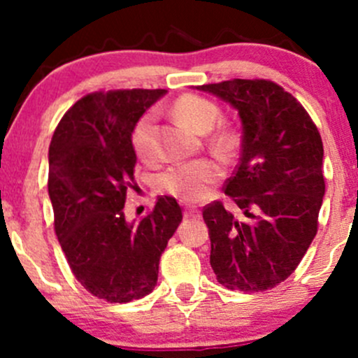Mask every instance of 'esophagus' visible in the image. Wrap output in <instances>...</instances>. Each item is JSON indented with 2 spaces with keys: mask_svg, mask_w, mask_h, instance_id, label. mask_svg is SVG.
<instances>
[{
  "mask_svg": "<svg viewBox=\"0 0 358 358\" xmlns=\"http://www.w3.org/2000/svg\"><path fill=\"white\" fill-rule=\"evenodd\" d=\"M185 216H187V218H190V216H192V218H196V216H199V209H197V208L185 209Z\"/></svg>",
  "mask_w": 358,
  "mask_h": 358,
  "instance_id": "esophagus-1",
  "label": "esophagus"
}]
</instances>
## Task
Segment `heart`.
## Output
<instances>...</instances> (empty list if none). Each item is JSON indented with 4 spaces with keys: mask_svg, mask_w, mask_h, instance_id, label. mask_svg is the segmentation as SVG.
Returning <instances> with one entry per match:
<instances>
[{
    "mask_svg": "<svg viewBox=\"0 0 358 358\" xmlns=\"http://www.w3.org/2000/svg\"><path fill=\"white\" fill-rule=\"evenodd\" d=\"M176 117L196 133L211 131L220 117V109L208 99L197 95H183L173 106ZM229 133H220L213 143L218 149L229 145ZM131 145L135 154L143 161H150L156 154V115L143 114L135 122L131 131ZM223 171L218 162L211 159H197L187 164L169 168L161 175L162 190L183 202H199L208 196L209 187L222 178Z\"/></svg>",
    "mask_w": 358,
    "mask_h": 358,
    "instance_id": "obj_1",
    "label": "heart"
}]
</instances>
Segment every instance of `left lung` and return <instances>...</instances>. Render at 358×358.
Returning <instances> with one entry per match:
<instances>
[{"label":"left lung","instance_id":"8db88e82","mask_svg":"<svg viewBox=\"0 0 358 358\" xmlns=\"http://www.w3.org/2000/svg\"><path fill=\"white\" fill-rule=\"evenodd\" d=\"M237 110L243 152L225 194L244 218L220 201L202 211L216 279L229 289L258 292L287 279L317 234L326 183L320 133L301 103L265 79L197 86Z\"/></svg>","mask_w":358,"mask_h":358}]
</instances>
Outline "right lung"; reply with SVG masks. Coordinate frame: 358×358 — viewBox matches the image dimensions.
Masks as SVG:
<instances>
[{"instance_id": "obj_1", "label": "right lung", "mask_w": 358, "mask_h": 358, "mask_svg": "<svg viewBox=\"0 0 358 358\" xmlns=\"http://www.w3.org/2000/svg\"><path fill=\"white\" fill-rule=\"evenodd\" d=\"M166 90H115L83 96L60 119L48 150L55 232L76 279L109 303L152 292L159 259L182 222L175 197H157L140 222L124 218L133 187L135 122Z\"/></svg>"}]
</instances>
